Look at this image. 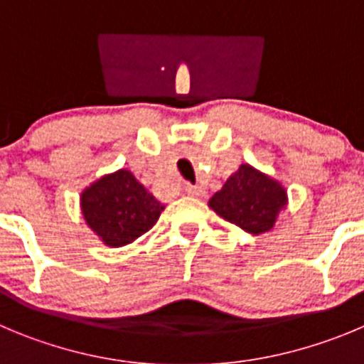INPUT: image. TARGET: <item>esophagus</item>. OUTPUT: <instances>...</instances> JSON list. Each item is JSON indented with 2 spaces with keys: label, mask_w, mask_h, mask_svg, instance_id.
Masks as SVG:
<instances>
[{
  "label": "esophagus",
  "mask_w": 364,
  "mask_h": 364,
  "mask_svg": "<svg viewBox=\"0 0 364 364\" xmlns=\"http://www.w3.org/2000/svg\"><path fill=\"white\" fill-rule=\"evenodd\" d=\"M185 192L188 193L190 198H203V196H205V190L198 185H186Z\"/></svg>",
  "instance_id": "1"
}]
</instances>
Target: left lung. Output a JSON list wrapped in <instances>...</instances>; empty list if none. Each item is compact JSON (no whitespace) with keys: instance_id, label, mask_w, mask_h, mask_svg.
Here are the masks:
<instances>
[{"instance_id":"obj_1","label":"left lung","mask_w":364,"mask_h":364,"mask_svg":"<svg viewBox=\"0 0 364 364\" xmlns=\"http://www.w3.org/2000/svg\"><path fill=\"white\" fill-rule=\"evenodd\" d=\"M285 205L287 192L284 186L247 163L240 165L208 201L217 215L251 235L269 232Z\"/></svg>"}]
</instances>
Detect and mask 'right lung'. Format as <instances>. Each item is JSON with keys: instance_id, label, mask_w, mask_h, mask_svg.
Masks as SVG:
<instances>
[{"instance_id": "obj_1", "label": "right lung", "mask_w": 364, "mask_h": 364, "mask_svg": "<svg viewBox=\"0 0 364 364\" xmlns=\"http://www.w3.org/2000/svg\"><path fill=\"white\" fill-rule=\"evenodd\" d=\"M80 210L87 226L105 246L120 247L149 232L165 206L131 171L120 168L84 188Z\"/></svg>"}]
</instances>
